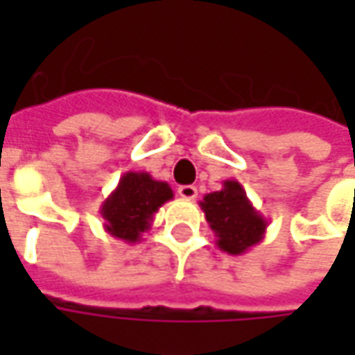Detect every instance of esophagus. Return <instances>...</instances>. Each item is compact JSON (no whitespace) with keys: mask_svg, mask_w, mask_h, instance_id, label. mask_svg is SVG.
I'll return each instance as SVG.
<instances>
[{"mask_svg":"<svg viewBox=\"0 0 355 355\" xmlns=\"http://www.w3.org/2000/svg\"><path fill=\"white\" fill-rule=\"evenodd\" d=\"M178 193H180V198L184 199H196L198 198V187L196 185H182L178 189Z\"/></svg>","mask_w":355,"mask_h":355,"instance_id":"1","label":"esophagus"}]
</instances>
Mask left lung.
Masks as SVG:
<instances>
[{"mask_svg":"<svg viewBox=\"0 0 355 355\" xmlns=\"http://www.w3.org/2000/svg\"><path fill=\"white\" fill-rule=\"evenodd\" d=\"M199 207L217 237L215 245L227 254H243L265 239L268 223L237 180H225L219 191L199 201Z\"/></svg>","mask_w":355,"mask_h":355,"instance_id":"obj_1","label":"left lung"}]
</instances>
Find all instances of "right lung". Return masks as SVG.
<instances>
[{"instance_id": "1", "label": "right lung", "mask_w": 355, "mask_h": 355, "mask_svg": "<svg viewBox=\"0 0 355 355\" xmlns=\"http://www.w3.org/2000/svg\"><path fill=\"white\" fill-rule=\"evenodd\" d=\"M170 199V184L157 182L148 171H126L101 205L104 231L126 243H140L157 209Z\"/></svg>"}]
</instances>
